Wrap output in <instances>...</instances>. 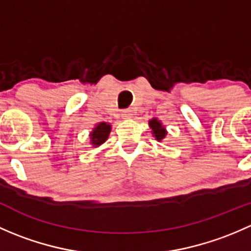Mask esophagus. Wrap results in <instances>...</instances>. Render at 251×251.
I'll list each match as a JSON object with an SVG mask.
<instances>
[{"mask_svg": "<svg viewBox=\"0 0 251 251\" xmlns=\"http://www.w3.org/2000/svg\"><path fill=\"white\" fill-rule=\"evenodd\" d=\"M132 116H133V111L131 109L123 110V113H121V118L125 119V120H130V119H132Z\"/></svg>", "mask_w": 251, "mask_h": 251, "instance_id": "obj_1", "label": "esophagus"}]
</instances>
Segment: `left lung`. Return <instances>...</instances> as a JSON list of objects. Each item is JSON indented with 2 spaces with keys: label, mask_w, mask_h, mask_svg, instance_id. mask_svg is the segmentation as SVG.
Masks as SVG:
<instances>
[{
  "label": "left lung",
  "mask_w": 251,
  "mask_h": 251,
  "mask_svg": "<svg viewBox=\"0 0 251 251\" xmlns=\"http://www.w3.org/2000/svg\"><path fill=\"white\" fill-rule=\"evenodd\" d=\"M149 127H151V132L153 135V137L155 138L158 142H163L166 138V135H168V131H166V127L163 125L161 120H159L158 118H153L148 121Z\"/></svg>",
  "instance_id": "1"
}]
</instances>
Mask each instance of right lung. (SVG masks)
<instances>
[{
	"label": "right lung",
	"mask_w": 251,
	"mask_h": 251,
	"mask_svg": "<svg viewBox=\"0 0 251 251\" xmlns=\"http://www.w3.org/2000/svg\"><path fill=\"white\" fill-rule=\"evenodd\" d=\"M111 125L109 123H98L90 132L91 148H98L109 137Z\"/></svg>",
	"instance_id": "add662e5"
}]
</instances>
